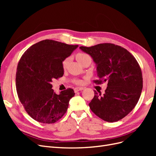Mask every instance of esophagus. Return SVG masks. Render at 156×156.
<instances>
[{
  "label": "esophagus",
  "instance_id": "34e87169",
  "mask_svg": "<svg viewBox=\"0 0 156 156\" xmlns=\"http://www.w3.org/2000/svg\"><path fill=\"white\" fill-rule=\"evenodd\" d=\"M83 89H84V88H83V87H76L74 88V91L75 93H76L80 90H83Z\"/></svg>",
  "mask_w": 156,
  "mask_h": 156
}]
</instances>
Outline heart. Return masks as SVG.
<instances>
[{"instance_id":"b5f03b06","label":"heart","mask_w":156,"mask_h":156,"mask_svg":"<svg viewBox=\"0 0 156 156\" xmlns=\"http://www.w3.org/2000/svg\"><path fill=\"white\" fill-rule=\"evenodd\" d=\"M76 58L78 60V62L81 64L84 60H86L88 58H90V55H88L87 53H79L76 55ZM69 60H70L69 57H66L63 60L62 63L63 68L66 67V66L68 65V64L69 62ZM74 83L77 84H83V81L81 79H75L74 81Z\"/></svg>"}]
</instances>
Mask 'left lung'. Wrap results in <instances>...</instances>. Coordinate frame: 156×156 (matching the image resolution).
Listing matches in <instances>:
<instances>
[{
	"instance_id": "left-lung-1",
	"label": "left lung",
	"mask_w": 156,
	"mask_h": 156,
	"mask_svg": "<svg viewBox=\"0 0 156 156\" xmlns=\"http://www.w3.org/2000/svg\"><path fill=\"white\" fill-rule=\"evenodd\" d=\"M79 48L90 55L97 65L99 79L93 82L108 83L103 96L94 91L89 103L91 111L108 122L122 119L136 106L142 92L143 75L137 61L127 49L113 44Z\"/></svg>"
}]
</instances>
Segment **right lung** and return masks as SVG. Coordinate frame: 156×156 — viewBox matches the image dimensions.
I'll use <instances>...</instances> for the list:
<instances>
[{"label": "right lung", "instance_id": "right-lung-1", "mask_svg": "<svg viewBox=\"0 0 156 156\" xmlns=\"http://www.w3.org/2000/svg\"><path fill=\"white\" fill-rule=\"evenodd\" d=\"M77 47L45 40L30 47L22 55L16 75L17 93L34 120L53 124L66 112L69 101L75 96L73 90L67 88L58 95L51 83L63 76L62 61Z\"/></svg>", "mask_w": 156, "mask_h": 156}]
</instances>
